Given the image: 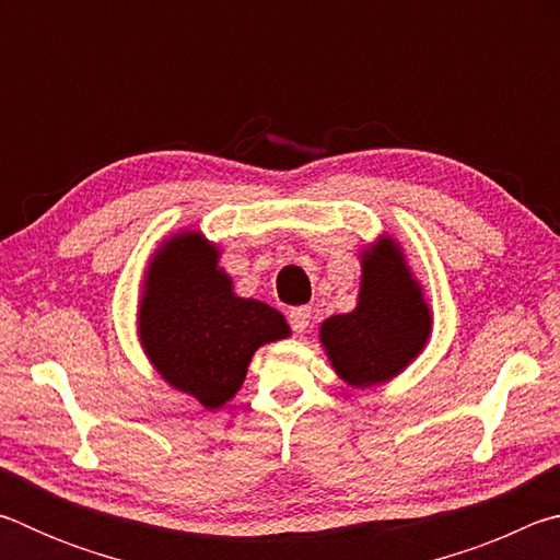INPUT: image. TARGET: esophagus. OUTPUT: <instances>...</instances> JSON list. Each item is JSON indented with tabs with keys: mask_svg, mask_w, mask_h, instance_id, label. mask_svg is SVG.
<instances>
[{
	"mask_svg": "<svg viewBox=\"0 0 560 560\" xmlns=\"http://www.w3.org/2000/svg\"><path fill=\"white\" fill-rule=\"evenodd\" d=\"M311 324V308L308 306H296L289 311V326L296 330V334H303Z\"/></svg>",
	"mask_w": 560,
	"mask_h": 560,
	"instance_id": "34e87169",
	"label": "esophagus"
}]
</instances>
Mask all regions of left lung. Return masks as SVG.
<instances>
[{
    "mask_svg": "<svg viewBox=\"0 0 560 560\" xmlns=\"http://www.w3.org/2000/svg\"><path fill=\"white\" fill-rule=\"evenodd\" d=\"M358 306L320 326V343L334 371L353 387L387 383L422 353L432 314L422 287L393 236L363 252Z\"/></svg>",
    "mask_w": 560,
    "mask_h": 560,
    "instance_id": "1",
    "label": "left lung"
}]
</instances>
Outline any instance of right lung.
Listing matches in <instances>:
<instances>
[{
  "label": "right lung",
  "instance_id": "add662e5",
  "mask_svg": "<svg viewBox=\"0 0 560 560\" xmlns=\"http://www.w3.org/2000/svg\"><path fill=\"white\" fill-rule=\"evenodd\" d=\"M217 259L220 249L200 232L170 236L148 264L138 308L150 363L207 410L236 395L254 350L291 336L277 308L236 296Z\"/></svg>",
  "mask_w": 560,
  "mask_h": 560
}]
</instances>
